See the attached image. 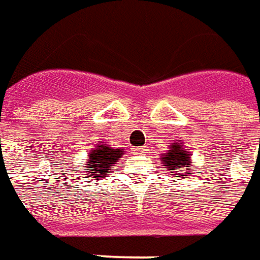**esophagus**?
Masks as SVG:
<instances>
[{"label": "esophagus", "instance_id": "obj_1", "mask_svg": "<svg viewBox=\"0 0 260 260\" xmlns=\"http://www.w3.org/2000/svg\"><path fill=\"white\" fill-rule=\"evenodd\" d=\"M134 151H137V152H141V153H144V151H145V148L144 146H140V148H136Z\"/></svg>", "mask_w": 260, "mask_h": 260}]
</instances>
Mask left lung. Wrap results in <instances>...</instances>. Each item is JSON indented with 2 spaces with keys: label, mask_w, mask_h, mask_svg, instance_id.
Segmentation results:
<instances>
[{
  "label": "left lung",
  "mask_w": 260,
  "mask_h": 260,
  "mask_svg": "<svg viewBox=\"0 0 260 260\" xmlns=\"http://www.w3.org/2000/svg\"><path fill=\"white\" fill-rule=\"evenodd\" d=\"M160 163L169 170L170 174L181 178H190L193 174L192 153L185 149L181 140H175L169 145V151L160 155Z\"/></svg>",
  "instance_id": "obj_1"
}]
</instances>
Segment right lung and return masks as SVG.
<instances>
[{
    "mask_svg": "<svg viewBox=\"0 0 260 260\" xmlns=\"http://www.w3.org/2000/svg\"><path fill=\"white\" fill-rule=\"evenodd\" d=\"M124 153L123 148H112L107 142H97L95 146L89 152L87 159L85 161L86 175H90V178H104L109 170H112L116 161Z\"/></svg>",
    "mask_w": 260,
    "mask_h": 260,
    "instance_id": "right-lung-1",
    "label": "right lung"
}]
</instances>
